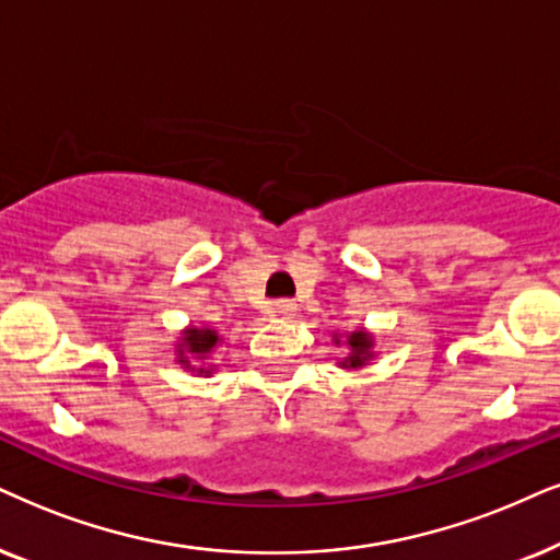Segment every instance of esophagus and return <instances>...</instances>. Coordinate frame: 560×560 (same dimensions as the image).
<instances>
[{
  "label": "esophagus",
  "instance_id": "esophagus-1",
  "mask_svg": "<svg viewBox=\"0 0 560 560\" xmlns=\"http://www.w3.org/2000/svg\"><path fill=\"white\" fill-rule=\"evenodd\" d=\"M271 313H273L276 317H281V320H292V317L296 315V304L289 302V300H281V302L273 304Z\"/></svg>",
  "mask_w": 560,
  "mask_h": 560
}]
</instances>
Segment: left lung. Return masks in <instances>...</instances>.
<instances>
[{"label":"left lung","mask_w":560,"mask_h":560,"mask_svg":"<svg viewBox=\"0 0 560 560\" xmlns=\"http://www.w3.org/2000/svg\"><path fill=\"white\" fill-rule=\"evenodd\" d=\"M332 343L346 346L349 353L338 359L341 370H362L374 359V332L366 328H357L351 332H332Z\"/></svg>","instance_id":"left-lung-1"}]
</instances>
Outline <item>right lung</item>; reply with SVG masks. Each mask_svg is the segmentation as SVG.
Returning a JSON list of instances; mask_svg holds the SVG:
<instances>
[{
  "label": "right lung",
  "mask_w": 560,
  "mask_h": 560,
  "mask_svg": "<svg viewBox=\"0 0 560 560\" xmlns=\"http://www.w3.org/2000/svg\"><path fill=\"white\" fill-rule=\"evenodd\" d=\"M222 341L224 338L209 325H186V330H180V338L175 341V362L183 370L196 372L198 377H211L217 366L209 364V359Z\"/></svg>",
  "instance_id": "add662e5"
}]
</instances>
